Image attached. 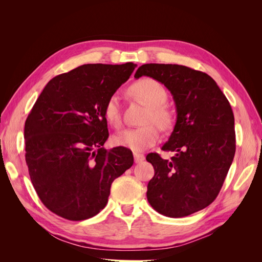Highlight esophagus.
I'll list each match as a JSON object with an SVG mask.
<instances>
[{
	"label": "esophagus",
	"instance_id": "obj_1",
	"mask_svg": "<svg viewBox=\"0 0 262 262\" xmlns=\"http://www.w3.org/2000/svg\"><path fill=\"white\" fill-rule=\"evenodd\" d=\"M133 156H134V162L136 163H141V162H143L144 161V155L143 154H141V153H134L133 154Z\"/></svg>",
	"mask_w": 262,
	"mask_h": 262
}]
</instances>
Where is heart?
I'll return each mask as SVG.
<instances>
[{"instance_id":"heart-1","label":"heart","mask_w":262,"mask_h":262,"mask_svg":"<svg viewBox=\"0 0 262 262\" xmlns=\"http://www.w3.org/2000/svg\"><path fill=\"white\" fill-rule=\"evenodd\" d=\"M131 94L137 99L147 106V110L142 122L144 125L139 128L125 129L114 137L116 145L128 147L134 152H140L147 147L153 146L160 140V131L170 130L175 123V116L171 110L165 105L167 101L168 94L165 87L154 78H142L134 83L131 89ZM104 116L107 122L118 129L122 124L120 99L117 94L110 95L105 102ZM157 125L155 126L154 123Z\"/></svg>"}]
</instances>
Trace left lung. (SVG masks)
Segmentation results:
<instances>
[{"mask_svg": "<svg viewBox=\"0 0 262 262\" xmlns=\"http://www.w3.org/2000/svg\"><path fill=\"white\" fill-rule=\"evenodd\" d=\"M143 75L167 87L177 109L175 128L162 147L175 155L169 161L157 153L146 156L155 171L147 200L165 216H187L210 205L223 186L236 150L233 110L215 81L201 71L149 63L134 77Z\"/></svg>", "mask_w": 262, "mask_h": 262, "instance_id": "left-lung-1", "label": "left lung"}]
</instances>
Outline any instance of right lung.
I'll return each instance as SVG.
<instances>
[{
	"mask_svg": "<svg viewBox=\"0 0 262 262\" xmlns=\"http://www.w3.org/2000/svg\"><path fill=\"white\" fill-rule=\"evenodd\" d=\"M137 64H84L53 77L29 113L25 158L39 199L70 221L106 207L113 181L133 165L128 148L102 147L109 137L104 106Z\"/></svg>",
	"mask_w": 262,
	"mask_h": 262,
	"instance_id": "obj_1",
	"label": "right lung"
}]
</instances>
